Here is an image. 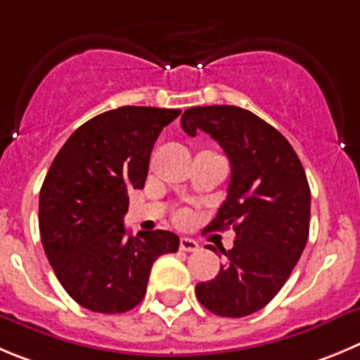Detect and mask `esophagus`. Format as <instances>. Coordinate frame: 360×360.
Segmentation results:
<instances>
[{
  "instance_id": "esophagus-1",
  "label": "esophagus",
  "mask_w": 360,
  "mask_h": 360,
  "mask_svg": "<svg viewBox=\"0 0 360 360\" xmlns=\"http://www.w3.org/2000/svg\"><path fill=\"white\" fill-rule=\"evenodd\" d=\"M179 248L184 252H197L199 250V243L195 240H191V238H181Z\"/></svg>"
}]
</instances>
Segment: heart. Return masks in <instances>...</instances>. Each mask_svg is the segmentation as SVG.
<instances>
[{
  "instance_id": "1",
  "label": "heart",
  "mask_w": 360,
  "mask_h": 360,
  "mask_svg": "<svg viewBox=\"0 0 360 360\" xmlns=\"http://www.w3.org/2000/svg\"><path fill=\"white\" fill-rule=\"evenodd\" d=\"M176 220L179 221V224H186V221L190 220V213H188V211H179V213L176 214Z\"/></svg>"
}]
</instances>
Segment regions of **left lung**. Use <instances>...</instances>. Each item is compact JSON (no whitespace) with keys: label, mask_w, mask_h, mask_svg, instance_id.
Returning <instances> with one entry per match:
<instances>
[{"label":"left lung","mask_w":360,"mask_h":360,"mask_svg":"<svg viewBox=\"0 0 360 360\" xmlns=\"http://www.w3.org/2000/svg\"><path fill=\"white\" fill-rule=\"evenodd\" d=\"M181 126L190 136L197 129L210 134L231 161L227 199L207 229L233 227L236 240L231 250L221 248L227 261L217 277L197 284V298L218 316H248L281 291L307 243L311 190L304 167L274 126L238 106L188 108Z\"/></svg>","instance_id":"obj_1"}]
</instances>
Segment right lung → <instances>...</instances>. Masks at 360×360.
I'll return each instance as SVG.
<instances>
[{
    "label": "right lung",
    "instance_id": "1",
    "mask_svg": "<svg viewBox=\"0 0 360 360\" xmlns=\"http://www.w3.org/2000/svg\"><path fill=\"white\" fill-rule=\"evenodd\" d=\"M181 110L120 106L69 136L40 188L39 229L56 278L82 307L131 311L146 297L153 263L177 252L170 231L124 227L129 191L142 190L154 142Z\"/></svg>",
    "mask_w": 360,
    "mask_h": 360
}]
</instances>
